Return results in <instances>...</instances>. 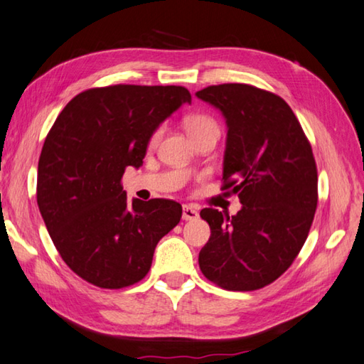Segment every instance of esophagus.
<instances>
[{"label":"esophagus","instance_id":"1","mask_svg":"<svg viewBox=\"0 0 364 364\" xmlns=\"http://www.w3.org/2000/svg\"><path fill=\"white\" fill-rule=\"evenodd\" d=\"M198 217H200V214H198L196 209L191 208V205H183V209H182L183 220H196Z\"/></svg>","mask_w":364,"mask_h":364}]
</instances>
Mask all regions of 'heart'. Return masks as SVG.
<instances>
[{"instance_id":"obj_1","label":"heart","mask_w":364,"mask_h":364,"mask_svg":"<svg viewBox=\"0 0 364 364\" xmlns=\"http://www.w3.org/2000/svg\"><path fill=\"white\" fill-rule=\"evenodd\" d=\"M209 127L217 128L215 122L212 120L210 117H208V115L195 114V115H190V117L185 119V128H187V133H188V134H193V133H196V132H200V129L209 128ZM160 134H161V129H159V132L154 133V136H152V139H150V142L155 144L156 139L160 138Z\"/></svg>"}]
</instances>
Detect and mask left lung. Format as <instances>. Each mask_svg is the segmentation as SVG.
Instances as JSON below:
<instances>
[{
    "label": "left lung",
    "mask_w": 364,
    "mask_h": 364,
    "mask_svg": "<svg viewBox=\"0 0 364 364\" xmlns=\"http://www.w3.org/2000/svg\"><path fill=\"white\" fill-rule=\"evenodd\" d=\"M228 127L223 190L242 203L236 215L205 208L210 237L200 252L205 279L231 291L263 289L289 269L317 209V166L296 115L271 92L247 84L196 92Z\"/></svg>",
    "instance_id": "obj_1"
}]
</instances>
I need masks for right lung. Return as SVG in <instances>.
Instances as JSON below:
<instances>
[{"mask_svg":"<svg viewBox=\"0 0 364 364\" xmlns=\"http://www.w3.org/2000/svg\"><path fill=\"white\" fill-rule=\"evenodd\" d=\"M191 95L179 85L88 88L68 102L38 163V205L60 257L100 289L139 282L155 247L181 222L171 200L129 204L122 177L139 168L160 123Z\"/></svg>","mask_w":364,"mask_h":364,"instance_id":"obj_1","label":"right lung"}]
</instances>
